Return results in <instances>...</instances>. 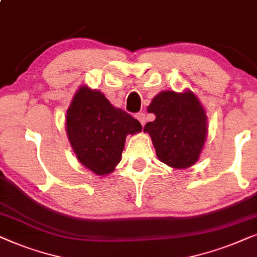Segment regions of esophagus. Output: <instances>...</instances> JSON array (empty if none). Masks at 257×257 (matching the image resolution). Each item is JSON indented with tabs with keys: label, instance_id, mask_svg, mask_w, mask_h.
Segmentation results:
<instances>
[{
	"label": "esophagus",
	"instance_id": "34e87169",
	"mask_svg": "<svg viewBox=\"0 0 257 257\" xmlns=\"http://www.w3.org/2000/svg\"><path fill=\"white\" fill-rule=\"evenodd\" d=\"M136 118L139 119L140 123H141L142 125L146 124V115L143 114V112H139V114H136Z\"/></svg>",
	"mask_w": 257,
	"mask_h": 257
}]
</instances>
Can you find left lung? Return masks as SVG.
Returning <instances> with one entry per match:
<instances>
[{
    "label": "left lung",
    "mask_w": 257,
    "mask_h": 257,
    "mask_svg": "<svg viewBox=\"0 0 257 257\" xmlns=\"http://www.w3.org/2000/svg\"><path fill=\"white\" fill-rule=\"evenodd\" d=\"M155 119L148 122V133L156 155L170 168L186 169L198 161L208 135V117L198 97L189 89L176 93L163 90L147 108Z\"/></svg>",
    "instance_id": "1"
}]
</instances>
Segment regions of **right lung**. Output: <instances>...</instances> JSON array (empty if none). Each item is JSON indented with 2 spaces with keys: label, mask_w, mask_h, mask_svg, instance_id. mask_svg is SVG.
Listing matches in <instances>:
<instances>
[{
  "label": "right lung",
  "mask_w": 257,
  "mask_h": 257,
  "mask_svg": "<svg viewBox=\"0 0 257 257\" xmlns=\"http://www.w3.org/2000/svg\"><path fill=\"white\" fill-rule=\"evenodd\" d=\"M142 131L132 115L112 105L100 90L80 85L66 115V132L78 162L98 176L119 163L125 138Z\"/></svg>",
  "instance_id": "obj_1"
}]
</instances>
